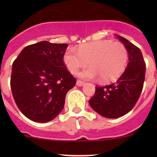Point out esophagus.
<instances>
[{"label":"esophagus","mask_w":157,"mask_h":157,"mask_svg":"<svg viewBox=\"0 0 157 157\" xmlns=\"http://www.w3.org/2000/svg\"><path fill=\"white\" fill-rule=\"evenodd\" d=\"M84 84H85V82L83 81H81V80H77V82H76V85L78 86H82Z\"/></svg>","instance_id":"esophagus-1"}]
</instances>
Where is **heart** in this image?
Listing matches in <instances>:
<instances>
[{"instance_id":"b5f03b06","label":"heart","mask_w":157,"mask_h":157,"mask_svg":"<svg viewBox=\"0 0 157 157\" xmlns=\"http://www.w3.org/2000/svg\"><path fill=\"white\" fill-rule=\"evenodd\" d=\"M128 60V52L123 43L100 40L82 44L78 52L68 49L63 55V62L71 74H75L87 64L90 68L79 74L83 78H100L102 82L116 80L124 71Z\"/></svg>"}]
</instances>
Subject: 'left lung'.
Instances as JSON below:
<instances>
[{"label": "left lung", "mask_w": 157, "mask_h": 157, "mask_svg": "<svg viewBox=\"0 0 157 157\" xmlns=\"http://www.w3.org/2000/svg\"><path fill=\"white\" fill-rule=\"evenodd\" d=\"M117 37L128 52L127 68L116 82L96 86L95 94L89 101L95 112L109 119L121 117L134 108L143 89L145 75V62L140 48L121 36Z\"/></svg>", "instance_id": "8db88e82"}]
</instances>
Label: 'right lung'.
Returning <instances> with one entry per match:
<instances>
[{
  "label": "right lung",
  "mask_w": 157,
  "mask_h": 157,
  "mask_svg": "<svg viewBox=\"0 0 157 157\" xmlns=\"http://www.w3.org/2000/svg\"><path fill=\"white\" fill-rule=\"evenodd\" d=\"M68 45L47 41L27 45L12 63L10 85L20 112L38 123L51 121L63 109L76 79L63 62Z\"/></svg>",
  "instance_id": "add662e5"
}]
</instances>
